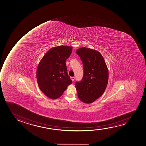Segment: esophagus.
Masks as SVG:
<instances>
[{
  "label": "esophagus",
  "instance_id": "obj_1",
  "mask_svg": "<svg viewBox=\"0 0 146 146\" xmlns=\"http://www.w3.org/2000/svg\"><path fill=\"white\" fill-rule=\"evenodd\" d=\"M71 79L72 80V81L73 82H74V80H75V77H71Z\"/></svg>",
  "mask_w": 146,
  "mask_h": 146
}]
</instances>
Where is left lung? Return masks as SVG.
<instances>
[{
  "instance_id": "obj_1",
  "label": "left lung",
  "mask_w": 146,
  "mask_h": 146,
  "mask_svg": "<svg viewBox=\"0 0 146 146\" xmlns=\"http://www.w3.org/2000/svg\"><path fill=\"white\" fill-rule=\"evenodd\" d=\"M77 53L82 61L84 76L76 82L80 100L86 103L93 102L105 91L108 82V70L104 59L98 51L82 47Z\"/></svg>"
}]
</instances>
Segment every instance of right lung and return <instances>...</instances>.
I'll list each match as a JSON object with an SVG mask.
<instances>
[{
    "label": "right lung",
    "mask_w": 146,
    "mask_h": 146,
    "mask_svg": "<svg viewBox=\"0 0 146 146\" xmlns=\"http://www.w3.org/2000/svg\"><path fill=\"white\" fill-rule=\"evenodd\" d=\"M72 47L58 46L51 48L38 64L36 78L41 91L51 99L59 98L72 83L67 72L66 60L72 52Z\"/></svg>",
    "instance_id": "1"
}]
</instances>
